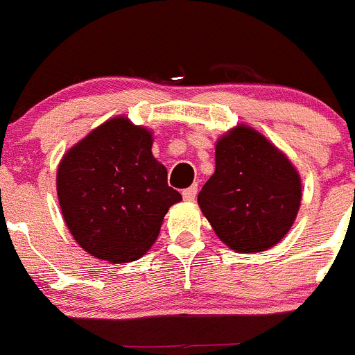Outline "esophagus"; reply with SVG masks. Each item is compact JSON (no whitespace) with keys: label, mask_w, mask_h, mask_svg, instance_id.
<instances>
[{"label":"esophagus","mask_w":355,"mask_h":355,"mask_svg":"<svg viewBox=\"0 0 355 355\" xmlns=\"http://www.w3.org/2000/svg\"><path fill=\"white\" fill-rule=\"evenodd\" d=\"M196 194H198V185L196 184L191 185V187H187V189H184V191H182V196H184L185 201H194Z\"/></svg>","instance_id":"34e87169"}]
</instances>
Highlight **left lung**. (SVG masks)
<instances>
[{
  "label": "left lung",
  "instance_id": "obj_1",
  "mask_svg": "<svg viewBox=\"0 0 355 355\" xmlns=\"http://www.w3.org/2000/svg\"><path fill=\"white\" fill-rule=\"evenodd\" d=\"M198 203L227 247L241 254L263 252L294 224L301 180L289 159L263 135L238 125L217 141L215 173Z\"/></svg>",
  "mask_w": 355,
  "mask_h": 355
}]
</instances>
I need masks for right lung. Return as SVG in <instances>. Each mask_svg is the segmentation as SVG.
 Returning <instances> with one entry per match:
<instances>
[{"mask_svg":"<svg viewBox=\"0 0 355 355\" xmlns=\"http://www.w3.org/2000/svg\"><path fill=\"white\" fill-rule=\"evenodd\" d=\"M58 198L77 243L108 263L144 256L168 208L182 200L152 155L150 131L124 117L107 121L66 152Z\"/></svg>","mask_w":355,"mask_h":355,"instance_id":"right-lung-1","label":"right lung"}]
</instances>
